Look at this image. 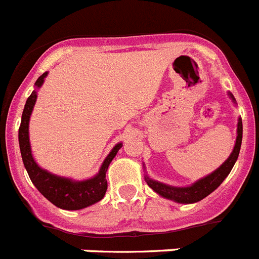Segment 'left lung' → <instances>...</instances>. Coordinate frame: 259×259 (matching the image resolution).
Returning <instances> with one entry per match:
<instances>
[{
    "mask_svg": "<svg viewBox=\"0 0 259 259\" xmlns=\"http://www.w3.org/2000/svg\"><path fill=\"white\" fill-rule=\"evenodd\" d=\"M228 97L232 99V102L236 105V99L232 93H228ZM241 143H242V120L238 118L237 120V136H236V143L233 147V151L229 154V157L224 162L220 165L216 170H213L211 174L203 177L196 182H194L190 186H171V185H166V183L158 182L149 176L145 174V182L148 183V186L153 190L154 193H157L160 196L169 200H173L176 203H181V204H191V203H196L199 200L204 199L205 196H208L209 194L213 193L223 181L228 177L231 173L232 167L235 166L236 161L240 154ZM143 166L145 169V165L143 163Z\"/></svg>",
    "mask_w": 259,
    "mask_h": 259,
    "instance_id": "obj_1",
    "label": "left lung"
}]
</instances>
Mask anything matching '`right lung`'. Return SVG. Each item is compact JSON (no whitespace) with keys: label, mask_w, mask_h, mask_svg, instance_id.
I'll return each instance as SVG.
<instances>
[{"label":"right lung","mask_w":259,"mask_h":259,"mask_svg":"<svg viewBox=\"0 0 259 259\" xmlns=\"http://www.w3.org/2000/svg\"><path fill=\"white\" fill-rule=\"evenodd\" d=\"M47 76L48 72H46L36 79L34 92L31 93V96L26 101L23 112H22L21 127H19L18 132L22 160H23V165L27 170L31 182L34 183V186L39 190V193L44 198H47L52 204L61 209H68V211L82 209L89 205L96 204L103 199L106 190H107L106 171L119 149L123 147V143H118L114 145L111 152L103 160L98 173L88 180L76 181L73 178H68V177L56 176V174L39 166L32 156V151H31L28 124H30V118L34 106L36 103L37 90L40 89L44 83V78Z\"/></svg>","instance_id":"obj_1"}]
</instances>
